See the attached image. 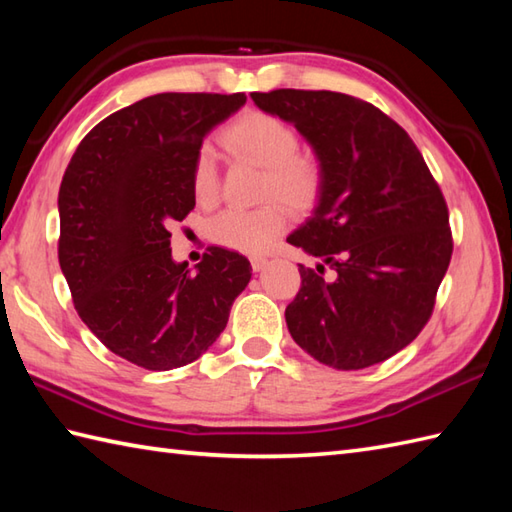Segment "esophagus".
Wrapping results in <instances>:
<instances>
[{"instance_id":"34e87169","label":"esophagus","mask_w":512,"mask_h":512,"mask_svg":"<svg viewBox=\"0 0 512 512\" xmlns=\"http://www.w3.org/2000/svg\"><path fill=\"white\" fill-rule=\"evenodd\" d=\"M266 264H268L266 257H253V259H250V266H253L255 273H259V270H264Z\"/></svg>"}]
</instances>
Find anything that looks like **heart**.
<instances>
[{"instance_id":"heart-1","label":"heart","mask_w":512,"mask_h":512,"mask_svg":"<svg viewBox=\"0 0 512 512\" xmlns=\"http://www.w3.org/2000/svg\"><path fill=\"white\" fill-rule=\"evenodd\" d=\"M228 154L237 160L264 167L262 200L257 209H226L209 222L215 244L246 255H262L284 235L290 211L303 213L317 202L323 184L321 165L312 156L299 154V136L281 118L266 112H248L222 134ZM193 195L200 204L220 198V169L211 145L200 147L193 162ZM279 199L284 207L274 200Z\"/></svg>"}]
</instances>
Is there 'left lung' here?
Returning a JSON list of instances; mask_svg holds the SVG:
<instances>
[{
    "instance_id": "8db88e82",
    "label": "left lung",
    "mask_w": 512,
    "mask_h": 512,
    "mask_svg": "<svg viewBox=\"0 0 512 512\" xmlns=\"http://www.w3.org/2000/svg\"><path fill=\"white\" fill-rule=\"evenodd\" d=\"M314 149L323 184L288 242L334 270L299 264L286 308L292 339L319 363L363 369L407 347L427 325L447 273L449 209L418 147L372 103L328 90L255 92Z\"/></svg>"
}]
</instances>
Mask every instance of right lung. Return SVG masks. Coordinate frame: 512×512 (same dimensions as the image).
<instances>
[{"instance_id": "1", "label": "right lung", "mask_w": 512, "mask_h": 512, "mask_svg": "<svg viewBox=\"0 0 512 512\" xmlns=\"http://www.w3.org/2000/svg\"><path fill=\"white\" fill-rule=\"evenodd\" d=\"M244 94H156L81 140L59 189V264L81 321L107 350L151 372L200 358L222 334L253 268L211 246L191 273L173 262V222L195 206L204 136Z\"/></svg>"}]
</instances>
